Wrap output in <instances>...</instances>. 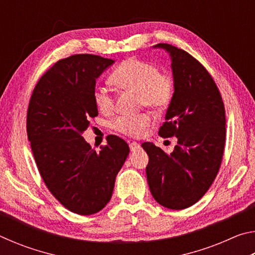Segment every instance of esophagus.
I'll return each instance as SVG.
<instances>
[{
	"label": "esophagus",
	"mask_w": 255,
	"mask_h": 255,
	"mask_svg": "<svg viewBox=\"0 0 255 255\" xmlns=\"http://www.w3.org/2000/svg\"><path fill=\"white\" fill-rule=\"evenodd\" d=\"M129 148H130L131 152H135V150L140 148V145L138 144V143H136V141H132V143L129 144Z\"/></svg>",
	"instance_id": "obj_1"
}]
</instances>
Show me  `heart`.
<instances>
[{"label": "heart", "mask_w": 255, "mask_h": 255, "mask_svg": "<svg viewBox=\"0 0 255 255\" xmlns=\"http://www.w3.org/2000/svg\"><path fill=\"white\" fill-rule=\"evenodd\" d=\"M110 81L119 89L137 92L139 106H146L155 111L165 109L173 98V76L167 72H158L154 64L144 60L136 58L124 60L111 73ZM93 101L102 114H110L114 110V98L109 90L103 86L94 89ZM152 120L148 112L119 116L112 123V127L126 136L139 137L144 135Z\"/></svg>", "instance_id": "b5f03b06"}]
</instances>
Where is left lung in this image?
Wrapping results in <instances>:
<instances>
[{"instance_id": "8db88e82", "label": "left lung", "mask_w": 255, "mask_h": 255, "mask_svg": "<svg viewBox=\"0 0 255 255\" xmlns=\"http://www.w3.org/2000/svg\"><path fill=\"white\" fill-rule=\"evenodd\" d=\"M170 54L174 93L158 130L162 137L178 138L171 154L146 141L149 161L146 175L159 205L184 209L208 191L221 167L226 139L225 108L208 71L188 54L169 44H157Z\"/></svg>"}]
</instances>
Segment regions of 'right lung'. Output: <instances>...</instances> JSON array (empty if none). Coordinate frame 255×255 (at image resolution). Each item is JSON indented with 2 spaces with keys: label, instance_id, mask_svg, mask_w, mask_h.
I'll return each instance as SVG.
<instances>
[{
  "label": "right lung",
  "instance_id": "add662e5",
  "mask_svg": "<svg viewBox=\"0 0 255 255\" xmlns=\"http://www.w3.org/2000/svg\"><path fill=\"white\" fill-rule=\"evenodd\" d=\"M114 63L90 54L60 59L40 77L30 98L27 133L38 170L51 195L79 215L105 208L129 154L118 136H108L100 152L82 137L98 116L96 80Z\"/></svg>",
  "mask_w": 255,
  "mask_h": 255
}]
</instances>
